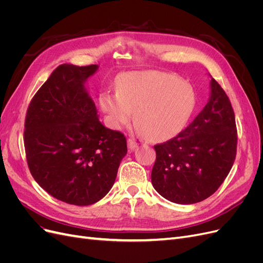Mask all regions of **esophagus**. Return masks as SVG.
I'll use <instances>...</instances> for the list:
<instances>
[{
  "mask_svg": "<svg viewBox=\"0 0 263 263\" xmlns=\"http://www.w3.org/2000/svg\"><path fill=\"white\" fill-rule=\"evenodd\" d=\"M128 149L130 150V151H133V150H135L137 148V146H138V144L135 140H133V139H128Z\"/></svg>",
  "mask_w": 263,
  "mask_h": 263,
  "instance_id": "34e87169",
  "label": "esophagus"
}]
</instances>
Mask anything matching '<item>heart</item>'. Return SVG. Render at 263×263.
Masks as SVG:
<instances>
[{
    "mask_svg": "<svg viewBox=\"0 0 263 263\" xmlns=\"http://www.w3.org/2000/svg\"><path fill=\"white\" fill-rule=\"evenodd\" d=\"M195 92L177 76L160 71L124 74L117 91H104L100 105L115 129L133 118L140 133L153 141L171 139L183 129L195 107Z\"/></svg>",
    "mask_w": 263,
    "mask_h": 263,
    "instance_id": "1",
    "label": "heart"
}]
</instances>
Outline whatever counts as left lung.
Returning <instances> with one entry per match:
<instances>
[{
    "label": "left lung",
    "mask_w": 263,
    "mask_h": 263,
    "mask_svg": "<svg viewBox=\"0 0 263 263\" xmlns=\"http://www.w3.org/2000/svg\"><path fill=\"white\" fill-rule=\"evenodd\" d=\"M155 150L151 182L165 200L194 204L216 192L235 161L237 129L232 103L215 79L201 113Z\"/></svg>",
    "instance_id": "1"
}]
</instances>
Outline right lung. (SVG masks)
<instances>
[{
	"label": "right lung",
	"instance_id": "1",
	"mask_svg": "<svg viewBox=\"0 0 263 263\" xmlns=\"http://www.w3.org/2000/svg\"><path fill=\"white\" fill-rule=\"evenodd\" d=\"M98 65L55 68L28 106L24 145L35 181L68 204L97 203L112 189L127 154L122 133L99 121L85 82Z\"/></svg>",
	"mask_w": 263,
	"mask_h": 263
}]
</instances>
